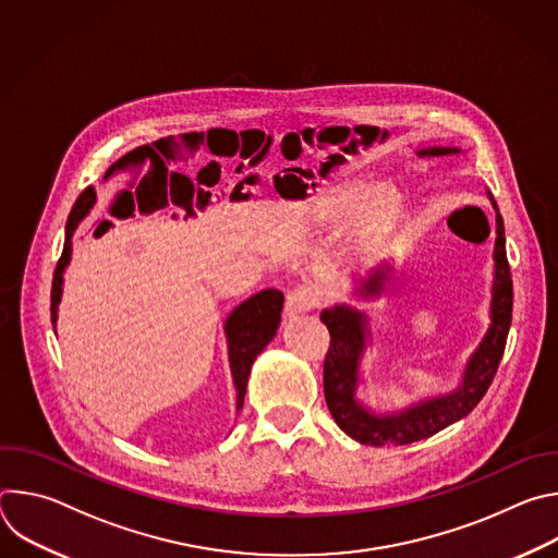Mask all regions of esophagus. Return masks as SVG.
<instances>
[{
  "label": "esophagus",
  "mask_w": 558,
  "mask_h": 558,
  "mask_svg": "<svg viewBox=\"0 0 558 558\" xmlns=\"http://www.w3.org/2000/svg\"><path fill=\"white\" fill-rule=\"evenodd\" d=\"M320 304V291L313 287H295L293 291H289L287 302H284V315L287 317H295L313 306Z\"/></svg>",
  "instance_id": "obj_1"
}]
</instances>
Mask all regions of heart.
I'll list each match as a JSON object with an SVG mask.
<instances>
[{
    "mask_svg": "<svg viewBox=\"0 0 558 558\" xmlns=\"http://www.w3.org/2000/svg\"><path fill=\"white\" fill-rule=\"evenodd\" d=\"M402 214L400 192L390 185H377L368 192L362 181L344 183L331 192L317 211V220L323 225H340L355 216L349 241L355 250L379 247L392 233Z\"/></svg>",
    "mask_w": 558,
    "mask_h": 558,
    "instance_id": "heart-1",
    "label": "heart"
}]
</instances>
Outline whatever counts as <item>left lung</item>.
I'll list each match as a JSON object with an SVG mask.
<instances>
[{
	"label": "left lung",
	"mask_w": 558,
	"mask_h": 558,
	"mask_svg": "<svg viewBox=\"0 0 558 558\" xmlns=\"http://www.w3.org/2000/svg\"><path fill=\"white\" fill-rule=\"evenodd\" d=\"M461 154L459 147H424L417 156H448ZM488 198L497 211V238H495V278L490 298V325L461 373L459 384L426 400L411 404L402 411L377 413L357 400L362 384V357L371 342L368 317L364 311L351 304H336L320 313V320L331 333V347L325 360V397L336 424L355 441L366 446H404L463 420L482 402L488 386L495 379L499 362L504 357L510 323H512V278L506 256V231L499 207L488 192ZM390 263L373 269L366 278H357L353 295L362 300L379 298L390 282Z\"/></svg>",
	"instance_id": "8db88e82"
}]
</instances>
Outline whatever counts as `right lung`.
<instances>
[{
    "label": "right lung",
    "mask_w": 558,
    "mask_h": 558,
    "mask_svg": "<svg viewBox=\"0 0 558 558\" xmlns=\"http://www.w3.org/2000/svg\"><path fill=\"white\" fill-rule=\"evenodd\" d=\"M231 198L235 201H245L250 194L233 192ZM209 201V194L201 196V205ZM97 203V190L86 187L82 196L76 198L68 225H65V243L61 258L54 269L52 278V293H50V317H52V327L57 325V311L63 293V271L70 265L72 256V235L90 209ZM282 302L284 295L278 289H265L250 300L238 304L225 320V338H227V355H229V368H231V379L235 386V411H241L245 404V392H247V381L252 373V364L256 357L265 351V347L274 340L278 327H280V313H282Z\"/></svg>",
    "instance_id": "add662e5"
}]
</instances>
